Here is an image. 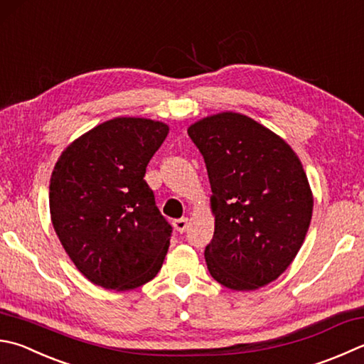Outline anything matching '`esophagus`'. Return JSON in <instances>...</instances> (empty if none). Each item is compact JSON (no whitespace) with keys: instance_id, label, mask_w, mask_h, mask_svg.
<instances>
[{"instance_id":"1","label":"esophagus","mask_w":364,"mask_h":364,"mask_svg":"<svg viewBox=\"0 0 364 364\" xmlns=\"http://www.w3.org/2000/svg\"><path fill=\"white\" fill-rule=\"evenodd\" d=\"M174 230L177 231V232H185L187 231V228H188V218L187 217H183V218H177V220H174Z\"/></svg>"}]
</instances>
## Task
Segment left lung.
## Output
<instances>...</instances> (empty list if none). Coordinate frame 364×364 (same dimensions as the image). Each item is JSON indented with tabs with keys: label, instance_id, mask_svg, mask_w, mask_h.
<instances>
[{
	"label": "left lung",
	"instance_id": "8db88e82",
	"mask_svg": "<svg viewBox=\"0 0 364 364\" xmlns=\"http://www.w3.org/2000/svg\"><path fill=\"white\" fill-rule=\"evenodd\" d=\"M210 182L215 230L204 257L226 289L257 290L276 280L309 230L314 196L298 155L280 136L239 112L188 127Z\"/></svg>",
	"mask_w": 364,
	"mask_h": 364
}]
</instances>
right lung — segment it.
Instances as JSON below:
<instances>
[{
    "label": "right lung",
    "mask_w": 364,
    "mask_h": 364,
    "mask_svg": "<svg viewBox=\"0 0 364 364\" xmlns=\"http://www.w3.org/2000/svg\"><path fill=\"white\" fill-rule=\"evenodd\" d=\"M168 133L163 122L115 117L73 141L52 171L53 230L75 267L102 289H138L161 269L173 228L144 176Z\"/></svg>",
    "instance_id": "obj_1"
}]
</instances>
